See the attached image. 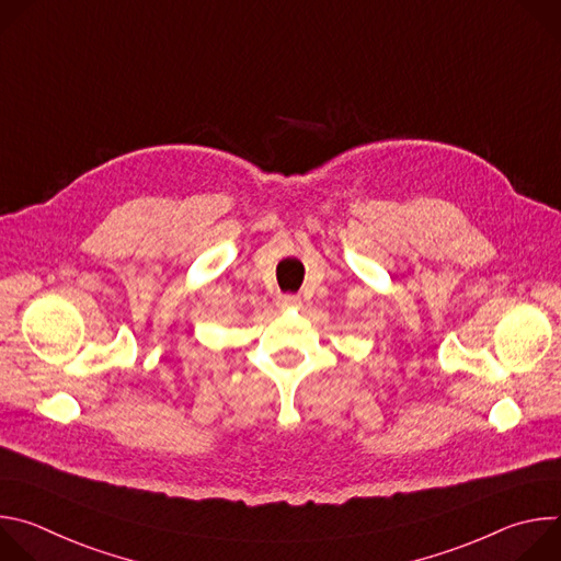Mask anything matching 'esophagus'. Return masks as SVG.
<instances>
[{
    "label": "esophagus",
    "instance_id": "esophagus-1",
    "mask_svg": "<svg viewBox=\"0 0 561 561\" xmlns=\"http://www.w3.org/2000/svg\"><path fill=\"white\" fill-rule=\"evenodd\" d=\"M277 304H279V308H299L301 306V297L299 295H282Z\"/></svg>",
    "mask_w": 561,
    "mask_h": 561
}]
</instances>
